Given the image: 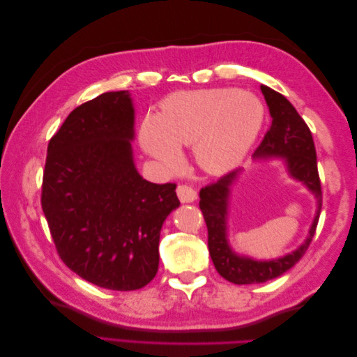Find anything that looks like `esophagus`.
I'll return each instance as SVG.
<instances>
[{"label": "esophagus", "mask_w": 357, "mask_h": 357, "mask_svg": "<svg viewBox=\"0 0 357 357\" xmlns=\"http://www.w3.org/2000/svg\"><path fill=\"white\" fill-rule=\"evenodd\" d=\"M177 197L181 202H193L197 199V192H195V189L188 186V185H178Z\"/></svg>", "instance_id": "obj_1"}]
</instances>
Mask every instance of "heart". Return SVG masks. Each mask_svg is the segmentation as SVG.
Instances as JSON below:
<instances>
[{"mask_svg":"<svg viewBox=\"0 0 357 357\" xmlns=\"http://www.w3.org/2000/svg\"><path fill=\"white\" fill-rule=\"evenodd\" d=\"M265 109L256 95L229 88L176 92L147 117L139 138L146 152L165 168L181 164L178 147L193 146L198 165L222 174L238 165L264 125Z\"/></svg>","mask_w":357,"mask_h":357,"instance_id":"heart-1","label":"heart"}]
</instances>
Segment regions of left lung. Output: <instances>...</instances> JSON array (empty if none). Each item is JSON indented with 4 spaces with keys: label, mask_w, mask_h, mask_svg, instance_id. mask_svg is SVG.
Segmentation results:
<instances>
[{
    "label": "left lung",
    "mask_w": 357,
    "mask_h": 357,
    "mask_svg": "<svg viewBox=\"0 0 357 357\" xmlns=\"http://www.w3.org/2000/svg\"><path fill=\"white\" fill-rule=\"evenodd\" d=\"M261 91L268 104L273 123L259 144L253 158L266 159L271 156L283 158L290 176L302 181L317 198V213L310 228V235L299 248L275 261H253L250 257L235 255L226 240V214H228L231 186L241 169H234L222 176L218 181L199 190V208L208 229V250L218 273L235 284L265 283L284 274L305 255L314 236L320 210L321 186L317 171L316 147L310 128L299 116L286 96L262 84Z\"/></svg>",
    "instance_id": "left-lung-1"
}]
</instances>
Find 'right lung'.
I'll use <instances>...</instances> for the list:
<instances>
[{
  "mask_svg": "<svg viewBox=\"0 0 357 357\" xmlns=\"http://www.w3.org/2000/svg\"><path fill=\"white\" fill-rule=\"evenodd\" d=\"M128 91L74 109L50 138L41 207L62 262L86 282L137 290L153 280L159 235L180 201L176 183L156 185L132 159Z\"/></svg>",
  "mask_w": 357,
  "mask_h": 357,
  "instance_id": "add662e5",
  "label": "right lung"
}]
</instances>
